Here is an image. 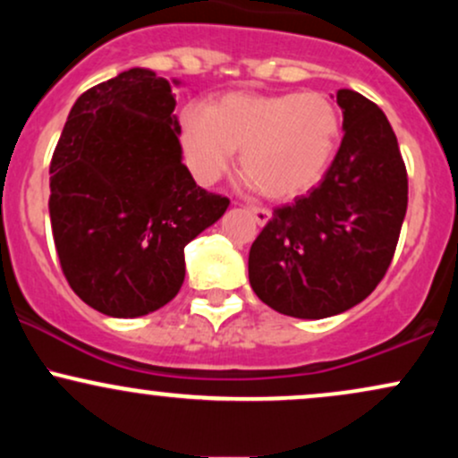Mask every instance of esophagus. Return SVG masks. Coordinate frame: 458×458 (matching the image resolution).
I'll list each match as a JSON object with an SVG mask.
<instances>
[{"instance_id": "obj_1", "label": "esophagus", "mask_w": 458, "mask_h": 458, "mask_svg": "<svg viewBox=\"0 0 458 458\" xmlns=\"http://www.w3.org/2000/svg\"><path fill=\"white\" fill-rule=\"evenodd\" d=\"M250 213L254 215L256 224H259V225H265V224L269 222V219H271V211H269V208H262V207H250Z\"/></svg>"}]
</instances>
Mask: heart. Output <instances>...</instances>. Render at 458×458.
Instances as JSON below:
<instances>
[{
  "label": "heart",
  "instance_id": "b5f03b06",
  "mask_svg": "<svg viewBox=\"0 0 458 458\" xmlns=\"http://www.w3.org/2000/svg\"><path fill=\"white\" fill-rule=\"evenodd\" d=\"M343 138V115L320 92H228L181 112L189 170L219 181L241 150L245 182L271 199H293L323 181Z\"/></svg>",
  "mask_w": 458,
  "mask_h": 458
}]
</instances>
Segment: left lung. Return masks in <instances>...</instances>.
<instances>
[{
    "label": "left lung",
    "mask_w": 458,
    "mask_h": 458,
    "mask_svg": "<svg viewBox=\"0 0 458 458\" xmlns=\"http://www.w3.org/2000/svg\"><path fill=\"white\" fill-rule=\"evenodd\" d=\"M344 138L318 187L273 211L250 250L262 303L295 318L357 306L383 280L407 213V170L386 114L338 90Z\"/></svg>",
    "instance_id": "8db88e82"
}]
</instances>
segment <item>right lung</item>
I'll return each instance as SVG.
<instances>
[{
	"mask_svg": "<svg viewBox=\"0 0 458 458\" xmlns=\"http://www.w3.org/2000/svg\"><path fill=\"white\" fill-rule=\"evenodd\" d=\"M174 107L167 79L129 68L77 98L54 150L57 259L75 295L107 317H144L172 301L185 245L230 204L182 163Z\"/></svg>",
	"mask_w": 458,
	"mask_h": 458,
	"instance_id": "add662e5",
	"label": "right lung"
}]
</instances>
